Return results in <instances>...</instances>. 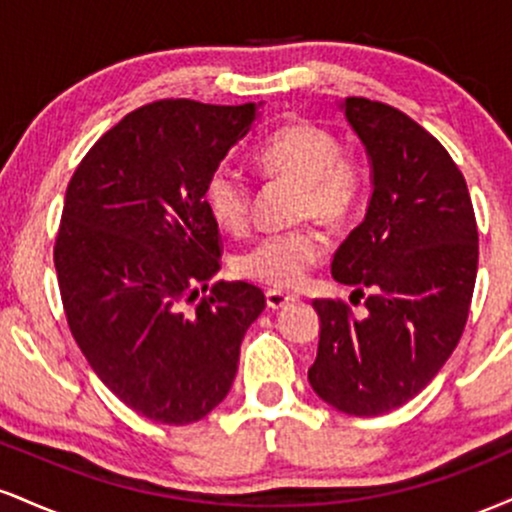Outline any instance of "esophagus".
I'll use <instances>...</instances> for the list:
<instances>
[{
  "instance_id": "esophagus-1",
  "label": "esophagus",
  "mask_w": 512,
  "mask_h": 512,
  "mask_svg": "<svg viewBox=\"0 0 512 512\" xmlns=\"http://www.w3.org/2000/svg\"><path fill=\"white\" fill-rule=\"evenodd\" d=\"M293 301H296V296H291V293L276 291V289L267 291V308H272V310H281V308H286V305L293 303Z\"/></svg>"
}]
</instances>
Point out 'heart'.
<instances>
[{"label": "heart", "instance_id": "1", "mask_svg": "<svg viewBox=\"0 0 512 512\" xmlns=\"http://www.w3.org/2000/svg\"><path fill=\"white\" fill-rule=\"evenodd\" d=\"M330 129L308 120H289L269 134L255 151V166L264 178L296 185V216L325 226H342L363 199V170L351 154L339 151ZM204 202L216 226L226 233L245 231L250 221L252 190L238 170L221 168L211 175ZM327 243L315 228L276 233L240 252L236 272L260 284L289 289L325 255Z\"/></svg>", "mask_w": 512, "mask_h": 512}]
</instances>
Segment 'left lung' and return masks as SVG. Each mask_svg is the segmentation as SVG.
Masks as SVG:
<instances>
[{"label": "left lung", "mask_w": 512, "mask_h": 512, "mask_svg": "<svg viewBox=\"0 0 512 512\" xmlns=\"http://www.w3.org/2000/svg\"><path fill=\"white\" fill-rule=\"evenodd\" d=\"M342 108L368 151L373 195L332 276L368 296L361 315L315 298L320 344L308 380L334 409L378 416L419 395L460 342L479 233L464 175L431 132L380 101L346 98Z\"/></svg>", "instance_id": "1"}]
</instances>
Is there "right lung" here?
<instances>
[{
  "mask_svg": "<svg viewBox=\"0 0 512 512\" xmlns=\"http://www.w3.org/2000/svg\"><path fill=\"white\" fill-rule=\"evenodd\" d=\"M255 120V103L142 105L67 185L55 269L69 330L105 387L156 424H195L223 402L267 305L245 281L209 286L221 236L204 192Z\"/></svg>",
  "mask_w": 512,
  "mask_h": 512,
  "instance_id": "right-lung-1",
  "label": "right lung"
}]
</instances>
